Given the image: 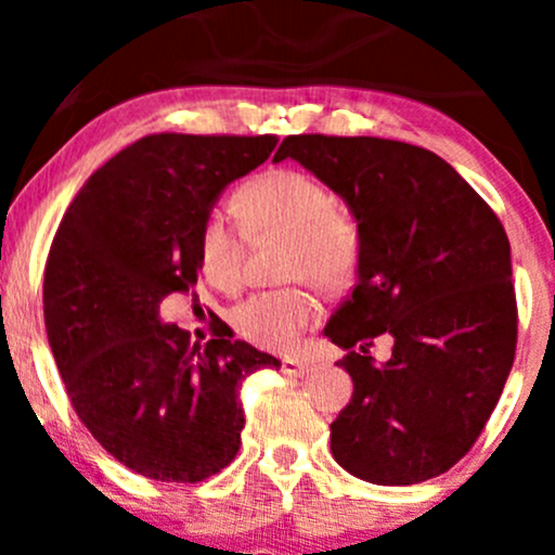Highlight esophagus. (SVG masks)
<instances>
[{
	"label": "esophagus",
	"instance_id": "esophagus-1",
	"mask_svg": "<svg viewBox=\"0 0 555 555\" xmlns=\"http://www.w3.org/2000/svg\"><path fill=\"white\" fill-rule=\"evenodd\" d=\"M310 362L308 360H299V358H284L282 360V373L292 375V378H302L305 373H310Z\"/></svg>",
	"mask_w": 555,
	"mask_h": 555
}]
</instances>
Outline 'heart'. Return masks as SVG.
I'll use <instances>...</instances> for the list:
<instances>
[{"instance_id":"heart-1","label":"heart","mask_w":555,"mask_h":555,"mask_svg":"<svg viewBox=\"0 0 555 555\" xmlns=\"http://www.w3.org/2000/svg\"><path fill=\"white\" fill-rule=\"evenodd\" d=\"M234 214L250 240L286 237L282 273L310 279L323 289H339L358 269V237L347 219L334 214V197L323 184L299 171H266L240 188ZM245 242L221 216H208L197 232V263L203 276L219 289H237L242 282ZM318 318V299L310 292H263L240 305L234 326L240 336L269 352H286Z\"/></svg>"}]
</instances>
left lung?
Returning a JSON list of instances; mask_svg holds the SVG:
<instances>
[{
	"instance_id": "left-lung-1",
	"label": "left lung",
	"mask_w": 555,
	"mask_h": 555,
	"mask_svg": "<svg viewBox=\"0 0 555 555\" xmlns=\"http://www.w3.org/2000/svg\"><path fill=\"white\" fill-rule=\"evenodd\" d=\"M292 158L347 203L358 284L323 328L352 375L331 454L375 486H415L454 467L512 373L517 297L499 216L433 151L384 138L289 135ZM392 358L373 363L375 335Z\"/></svg>"
}]
</instances>
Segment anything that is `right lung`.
<instances>
[{
	"label": "right lung",
	"mask_w": 555,
	"mask_h": 555,
	"mask_svg": "<svg viewBox=\"0 0 555 555\" xmlns=\"http://www.w3.org/2000/svg\"><path fill=\"white\" fill-rule=\"evenodd\" d=\"M273 149V135H149L88 177L54 234L43 323L67 397L95 441L151 480L224 469L245 428L242 380L282 365L227 323L201 344L158 315L197 284V232L227 184Z\"/></svg>",
	"instance_id": "right-lung-1"
}]
</instances>
